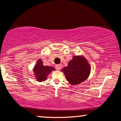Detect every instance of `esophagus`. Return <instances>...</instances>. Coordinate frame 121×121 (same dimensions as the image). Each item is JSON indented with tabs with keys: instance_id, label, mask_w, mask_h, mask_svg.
<instances>
[{
	"instance_id": "obj_1",
	"label": "esophagus",
	"mask_w": 121,
	"mask_h": 121,
	"mask_svg": "<svg viewBox=\"0 0 121 121\" xmlns=\"http://www.w3.org/2000/svg\"><path fill=\"white\" fill-rule=\"evenodd\" d=\"M56 68L57 70H60L61 68V64H57L56 65Z\"/></svg>"
}]
</instances>
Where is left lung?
Masks as SVG:
<instances>
[{"label": "left lung", "mask_w": 121, "mask_h": 121, "mask_svg": "<svg viewBox=\"0 0 121 121\" xmlns=\"http://www.w3.org/2000/svg\"><path fill=\"white\" fill-rule=\"evenodd\" d=\"M62 71L70 84L77 85L86 80L91 72V68L84 57L74 56L69 62L68 66L64 68Z\"/></svg>", "instance_id": "obj_1"}]
</instances>
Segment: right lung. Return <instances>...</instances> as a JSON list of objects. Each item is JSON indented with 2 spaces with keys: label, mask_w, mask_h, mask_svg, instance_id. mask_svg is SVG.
Masks as SVG:
<instances>
[{
  "label": "right lung",
  "mask_w": 121,
  "mask_h": 121,
  "mask_svg": "<svg viewBox=\"0 0 121 121\" xmlns=\"http://www.w3.org/2000/svg\"><path fill=\"white\" fill-rule=\"evenodd\" d=\"M55 68L51 66H45L43 65V61L39 59L35 65L34 71L37 80L39 82L44 81L47 80V77Z\"/></svg>",
  "instance_id": "obj_1"
}]
</instances>
